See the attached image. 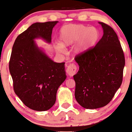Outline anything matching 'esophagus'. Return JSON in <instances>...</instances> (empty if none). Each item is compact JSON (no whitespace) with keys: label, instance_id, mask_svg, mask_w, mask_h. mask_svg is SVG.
Returning <instances> with one entry per match:
<instances>
[{"label":"esophagus","instance_id":"34e87169","mask_svg":"<svg viewBox=\"0 0 132 132\" xmlns=\"http://www.w3.org/2000/svg\"><path fill=\"white\" fill-rule=\"evenodd\" d=\"M77 67L74 64H70L68 66L67 72L70 77H72L73 75L76 74Z\"/></svg>","mask_w":132,"mask_h":132}]
</instances>
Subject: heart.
I'll list each match as a JSON object with an SVG mask.
<instances>
[{"label": "heart", "instance_id": "obj_1", "mask_svg": "<svg viewBox=\"0 0 132 132\" xmlns=\"http://www.w3.org/2000/svg\"><path fill=\"white\" fill-rule=\"evenodd\" d=\"M99 36L98 30L94 27L70 24L64 26L60 30V43L56 44L55 48L60 53H63L64 47L71 46L75 43L74 52L76 54H81L95 44Z\"/></svg>", "mask_w": 132, "mask_h": 132}]
</instances>
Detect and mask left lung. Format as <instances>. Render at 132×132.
Here are the masks:
<instances>
[{"instance_id":"8db88e82","label":"left lung","mask_w":132,"mask_h":132,"mask_svg":"<svg viewBox=\"0 0 132 132\" xmlns=\"http://www.w3.org/2000/svg\"><path fill=\"white\" fill-rule=\"evenodd\" d=\"M103 34L94 48L77 55L79 71L74 75L75 97L85 109H97L110 102L122 82L123 51L113 29L102 22Z\"/></svg>"}]
</instances>
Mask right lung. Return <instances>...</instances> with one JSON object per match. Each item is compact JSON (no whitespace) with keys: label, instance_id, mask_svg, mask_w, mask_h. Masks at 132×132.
Here are the masks:
<instances>
[{"label":"right lung","instance_id":"add662e5","mask_svg":"<svg viewBox=\"0 0 132 132\" xmlns=\"http://www.w3.org/2000/svg\"><path fill=\"white\" fill-rule=\"evenodd\" d=\"M58 22L33 24L17 36L12 48L9 71L14 92L34 111H47L54 105L58 88L67 78L65 62H54L35 42L42 38L50 44Z\"/></svg>","mask_w":132,"mask_h":132}]
</instances>
